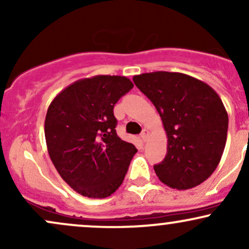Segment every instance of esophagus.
<instances>
[{"label":"esophagus","mask_w":249,"mask_h":249,"mask_svg":"<svg viewBox=\"0 0 249 249\" xmlns=\"http://www.w3.org/2000/svg\"><path fill=\"white\" fill-rule=\"evenodd\" d=\"M148 136H150V132H148L147 128H144V130H142V133H141V137H142V141L146 142V141H147V138H148Z\"/></svg>","instance_id":"1"}]
</instances>
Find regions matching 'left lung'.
I'll return each mask as SVG.
<instances>
[{
	"label": "left lung",
	"mask_w": 249,
	"mask_h": 249,
	"mask_svg": "<svg viewBox=\"0 0 249 249\" xmlns=\"http://www.w3.org/2000/svg\"><path fill=\"white\" fill-rule=\"evenodd\" d=\"M136 87L153 103L167 134V153L154 172L177 190L198 186L218 167L228 115L218 93L185 73L157 71L134 76Z\"/></svg>",
	"instance_id": "1"
}]
</instances>
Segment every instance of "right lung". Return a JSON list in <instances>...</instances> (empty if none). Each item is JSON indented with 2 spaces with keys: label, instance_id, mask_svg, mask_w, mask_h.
Masks as SVG:
<instances>
[{
  "label": "right lung",
  "instance_id": "right-lung-1",
  "mask_svg": "<svg viewBox=\"0 0 249 249\" xmlns=\"http://www.w3.org/2000/svg\"><path fill=\"white\" fill-rule=\"evenodd\" d=\"M133 88L124 76L79 79L57 95L44 122L50 159L77 193L102 199L118 190L137 148L117 136L113 107Z\"/></svg>",
  "mask_w": 249,
  "mask_h": 249
}]
</instances>
